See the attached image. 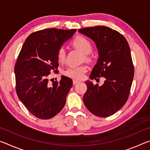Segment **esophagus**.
<instances>
[{
    "label": "esophagus",
    "mask_w": 150,
    "mask_h": 150,
    "mask_svg": "<svg viewBox=\"0 0 150 150\" xmlns=\"http://www.w3.org/2000/svg\"><path fill=\"white\" fill-rule=\"evenodd\" d=\"M78 83H79V81H77V80H73V85H76V84H77Z\"/></svg>",
    "instance_id": "34e87169"
}]
</instances>
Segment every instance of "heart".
Returning a JSON list of instances; mask_svg holds the SVG:
<instances>
[{
  "mask_svg": "<svg viewBox=\"0 0 150 150\" xmlns=\"http://www.w3.org/2000/svg\"><path fill=\"white\" fill-rule=\"evenodd\" d=\"M71 44L76 49L80 50L85 54H88L93 50V45L87 38L83 36H77L71 42ZM88 59V56L86 57ZM66 58V51L63 47H59L57 51V59L60 62H63ZM87 71V67L85 65L77 67H69L65 71V74L68 77L75 79L81 80L84 78L85 73Z\"/></svg>",
  "mask_w": 150,
  "mask_h": 150,
  "instance_id": "heart-1",
  "label": "heart"
}]
</instances>
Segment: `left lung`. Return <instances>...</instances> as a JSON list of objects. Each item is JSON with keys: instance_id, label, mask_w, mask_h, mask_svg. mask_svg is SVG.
<instances>
[{"instance_id": "8db88e82", "label": "left lung", "mask_w": 150, "mask_h": 150, "mask_svg": "<svg viewBox=\"0 0 150 150\" xmlns=\"http://www.w3.org/2000/svg\"><path fill=\"white\" fill-rule=\"evenodd\" d=\"M79 32L93 40L98 51L97 63L90 79L105 78L102 86L85 81L87 90L83 103L94 115L108 117L120 110L128 100L134 74L130 47L122 35L108 27L85 28Z\"/></svg>"}]
</instances>
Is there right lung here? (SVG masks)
Instances as JSON below:
<instances>
[{
    "label": "right lung",
    "instance_id": "add662e5",
    "mask_svg": "<svg viewBox=\"0 0 150 150\" xmlns=\"http://www.w3.org/2000/svg\"><path fill=\"white\" fill-rule=\"evenodd\" d=\"M77 30L45 29L27 38L14 66L16 91L19 99L35 117L47 120L64 107L73 81L62 76L59 82L49 83L51 71L59 66L57 51Z\"/></svg>",
    "mask_w": 150,
    "mask_h": 150
}]
</instances>
